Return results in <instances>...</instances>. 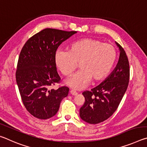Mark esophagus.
<instances>
[{"label":"esophagus","instance_id":"esophagus-1","mask_svg":"<svg viewBox=\"0 0 147 147\" xmlns=\"http://www.w3.org/2000/svg\"><path fill=\"white\" fill-rule=\"evenodd\" d=\"M70 93L71 94H73V95H76V94H78V93H77V92L74 90H71Z\"/></svg>","mask_w":147,"mask_h":147}]
</instances>
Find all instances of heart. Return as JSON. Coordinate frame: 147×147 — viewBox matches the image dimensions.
Listing matches in <instances>:
<instances>
[{"label":"heart","instance_id":"1","mask_svg":"<svg viewBox=\"0 0 147 147\" xmlns=\"http://www.w3.org/2000/svg\"><path fill=\"white\" fill-rule=\"evenodd\" d=\"M117 50L110 44L93 38H83L72 43L68 51H57L54 61L63 76L69 77L76 69L80 70L67 80L66 84L75 89H82L92 79L100 81L112 69L117 59Z\"/></svg>","mask_w":147,"mask_h":147}]
</instances>
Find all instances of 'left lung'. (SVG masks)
Listing matches in <instances>:
<instances>
[{"mask_svg":"<svg viewBox=\"0 0 147 147\" xmlns=\"http://www.w3.org/2000/svg\"><path fill=\"white\" fill-rule=\"evenodd\" d=\"M118 63L105 80L91 91H85L84 105L80 109V116L89 124H98L108 119L117 110L130 80V65L127 55L120 45Z\"/></svg>","mask_w":147,"mask_h":147,"instance_id":"8db88e82","label":"left lung"}]
</instances>
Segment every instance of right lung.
Masks as SVG:
<instances>
[{"label":"right lung","mask_w":147,"mask_h":147,"mask_svg":"<svg viewBox=\"0 0 147 147\" xmlns=\"http://www.w3.org/2000/svg\"><path fill=\"white\" fill-rule=\"evenodd\" d=\"M76 31L45 28L28 39L20 53L16 73L22 101L35 117L47 119L58 112L61 101L68 95L69 88L55 90L50 86L59 83L54 56L62 42Z\"/></svg>","instance_id":"add662e5"}]
</instances>
